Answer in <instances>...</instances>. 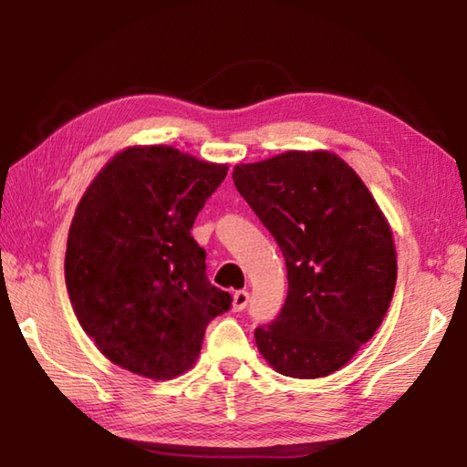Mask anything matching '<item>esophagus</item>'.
<instances>
[{"label": "esophagus", "mask_w": 467, "mask_h": 467, "mask_svg": "<svg viewBox=\"0 0 467 467\" xmlns=\"http://www.w3.org/2000/svg\"><path fill=\"white\" fill-rule=\"evenodd\" d=\"M249 305V293L246 291H236L233 296V311H243Z\"/></svg>", "instance_id": "1"}]
</instances>
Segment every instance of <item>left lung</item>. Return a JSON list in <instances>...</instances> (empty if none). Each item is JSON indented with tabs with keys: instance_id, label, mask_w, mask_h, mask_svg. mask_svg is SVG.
Listing matches in <instances>:
<instances>
[{
	"instance_id": "8db88e82",
	"label": "left lung",
	"mask_w": 467,
	"mask_h": 467,
	"mask_svg": "<svg viewBox=\"0 0 467 467\" xmlns=\"http://www.w3.org/2000/svg\"><path fill=\"white\" fill-rule=\"evenodd\" d=\"M233 181L275 236L289 279L279 317L254 329L256 347L281 375H331L389 309L398 281L389 224L353 168L325 150L241 164Z\"/></svg>"
}]
</instances>
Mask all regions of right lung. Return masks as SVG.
<instances>
[{
	"instance_id": "1",
	"label": "right lung",
	"mask_w": 467,
	"mask_h": 467,
	"mask_svg": "<svg viewBox=\"0 0 467 467\" xmlns=\"http://www.w3.org/2000/svg\"><path fill=\"white\" fill-rule=\"evenodd\" d=\"M226 171L172 146H134L88 186L67 234L66 286L82 329L112 363L172 379L194 365L206 325L231 309L191 236Z\"/></svg>"
}]
</instances>
